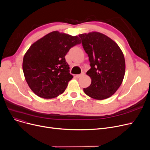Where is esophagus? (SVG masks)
<instances>
[{
    "label": "esophagus",
    "instance_id": "1",
    "mask_svg": "<svg viewBox=\"0 0 150 150\" xmlns=\"http://www.w3.org/2000/svg\"><path fill=\"white\" fill-rule=\"evenodd\" d=\"M84 72H82L81 74L76 75V76L77 78H80V77H81V76H84Z\"/></svg>",
    "mask_w": 150,
    "mask_h": 150
}]
</instances>
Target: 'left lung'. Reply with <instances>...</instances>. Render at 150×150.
<instances>
[{"instance_id": "obj_1", "label": "left lung", "mask_w": 150, "mask_h": 150, "mask_svg": "<svg viewBox=\"0 0 150 150\" xmlns=\"http://www.w3.org/2000/svg\"><path fill=\"white\" fill-rule=\"evenodd\" d=\"M78 36L91 67L86 72L91 78V84L83 91L94 99L108 98L119 88L123 80L125 60L123 52L112 39L99 32Z\"/></svg>"}]
</instances>
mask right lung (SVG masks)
Listing matches in <instances>:
<instances>
[{"mask_svg":"<svg viewBox=\"0 0 150 150\" xmlns=\"http://www.w3.org/2000/svg\"><path fill=\"white\" fill-rule=\"evenodd\" d=\"M81 42L77 36L54 31L30 46L23 57L22 69L28 86L36 96L53 98L64 92L73 78L65 56Z\"/></svg>","mask_w":150,"mask_h":150,"instance_id":"right-lung-1","label":"right lung"}]
</instances>
